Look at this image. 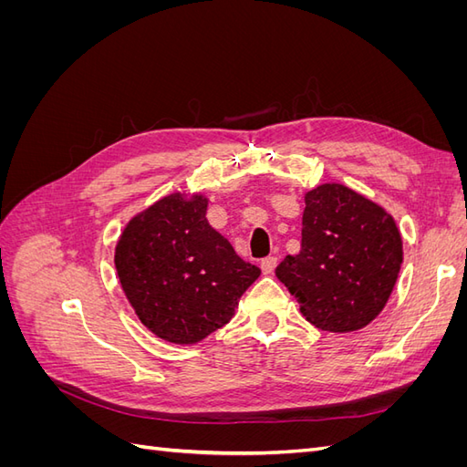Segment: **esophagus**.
<instances>
[{
    "mask_svg": "<svg viewBox=\"0 0 467 467\" xmlns=\"http://www.w3.org/2000/svg\"><path fill=\"white\" fill-rule=\"evenodd\" d=\"M275 268H276V257H266L261 261V271L265 275H273Z\"/></svg>",
    "mask_w": 467,
    "mask_h": 467,
    "instance_id": "34e87169",
    "label": "esophagus"
}]
</instances>
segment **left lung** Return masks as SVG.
I'll return each mask as SVG.
<instances>
[{
	"label": "left lung",
	"mask_w": 467,
	"mask_h": 467,
	"mask_svg": "<svg viewBox=\"0 0 467 467\" xmlns=\"http://www.w3.org/2000/svg\"><path fill=\"white\" fill-rule=\"evenodd\" d=\"M401 235L386 210L343 185L306 194L302 247L276 276L321 331L362 329L384 309L401 266Z\"/></svg>",
	"instance_id": "left-lung-1"
}]
</instances>
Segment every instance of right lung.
<instances>
[{
    "mask_svg": "<svg viewBox=\"0 0 467 467\" xmlns=\"http://www.w3.org/2000/svg\"><path fill=\"white\" fill-rule=\"evenodd\" d=\"M202 196H165L124 228L115 265L126 298L146 327L191 345L223 327L259 268L206 222Z\"/></svg>",
    "mask_w": 467,
    "mask_h": 467,
    "instance_id": "obj_1",
    "label": "right lung"
}]
</instances>
